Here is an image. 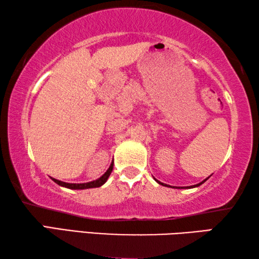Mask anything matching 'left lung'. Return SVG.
<instances>
[{
	"mask_svg": "<svg viewBox=\"0 0 259 259\" xmlns=\"http://www.w3.org/2000/svg\"><path fill=\"white\" fill-rule=\"evenodd\" d=\"M208 178H209V177H208ZM208 178H205L203 182H201V183H199V184H196V185H193V186H190V187H188V186H187L186 188H191V187H198V186H200V185H201V184H203V183H204L205 181H207V179H208ZM156 182H157V183H159V184H161V185H163V186H168V185H165V184H163V183H161V182H159V181H156ZM182 188H184V187H182Z\"/></svg>",
	"mask_w": 259,
	"mask_h": 259,
	"instance_id": "1",
	"label": "left lung"
}]
</instances>
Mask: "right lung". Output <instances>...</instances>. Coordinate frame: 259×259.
Here are the masks:
<instances>
[{"mask_svg": "<svg viewBox=\"0 0 259 259\" xmlns=\"http://www.w3.org/2000/svg\"><path fill=\"white\" fill-rule=\"evenodd\" d=\"M113 164H114V162H112L111 165H109L108 170L103 175L102 177H100L99 179H97V181H94V182H90V183H84V184H69V183H64V182H61V181H58V179H55V178H52V181L58 184V185H60V186L71 188V190H84V188L99 187V186H102L103 184L106 183L107 178L109 177V175H111L112 170H113Z\"/></svg>", "mask_w": 259, "mask_h": 259, "instance_id": "right-lung-1", "label": "right lung"}]
</instances>
